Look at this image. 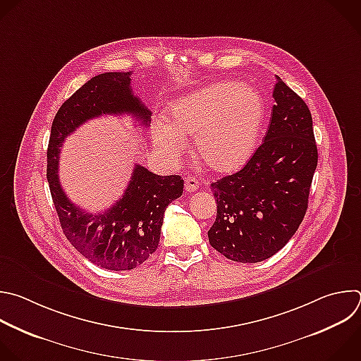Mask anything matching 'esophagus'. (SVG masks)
Masks as SVG:
<instances>
[{"instance_id": "1", "label": "esophagus", "mask_w": 361, "mask_h": 361, "mask_svg": "<svg viewBox=\"0 0 361 361\" xmlns=\"http://www.w3.org/2000/svg\"><path fill=\"white\" fill-rule=\"evenodd\" d=\"M198 187H200V183H198L197 178H194V177H187V178L184 180V188H185L187 192H194V191L198 190Z\"/></svg>"}]
</instances>
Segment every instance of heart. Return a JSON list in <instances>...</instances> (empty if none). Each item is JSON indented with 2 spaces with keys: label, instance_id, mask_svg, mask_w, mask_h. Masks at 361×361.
<instances>
[{
  "label": "heart",
  "instance_id": "b5f03b06",
  "mask_svg": "<svg viewBox=\"0 0 361 361\" xmlns=\"http://www.w3.org/2000/svg\"><path fill=\"white\" fill-rule=\"evenodd\" d=\"M265 117L261 94L239 82L212 83L176 99L167 111V123L154 129V146L177 159L183 137H195L200 163L214 174H232L254 156Z\"/></svg>",
  "mask_w": 361,
  "mask_h": 361
}]
</instances>
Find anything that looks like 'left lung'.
Listing matches in <instances>:
<instances>
[{"label":"left lung","mask_w":361,"mask_h":361,"mask_svg":"<svg viewBox=\"0 0 361 361\" xmlns=\"http://www.w3.org/2000/svg\"><path fill=\"white\" fill-rule=\"evenodd\" d=\"M264 143L244 169L211 184L216 218L209 244L225 258L255 264L282 250L307 209L317 166L309 107L279 76Z\"/></svg>","instance_id":"8db88e82"}]
</instances>
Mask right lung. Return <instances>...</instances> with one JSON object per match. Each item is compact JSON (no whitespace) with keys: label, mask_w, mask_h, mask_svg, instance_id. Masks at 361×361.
<instances>
[{"label":"right lung","mask_w":361,"mask_h":361,"mask_svg":"<svg viewBox=\"0 0 361 361\" xmlns=\"http://www.w3.org/2000/svg\"><path fill=\"white\" fill-rule=\"evenodd\" d=\"M132 72L93 76L59 107L48 145L47 178L62 231L92 264L109 271H130L146 262L160 243L164 211L183 194L180 176H157L136 164L122 198L103 212H86L65 194L58 177L62 143L80 125L103 114H132L145 128L150 113L133 94Z\"/></svg>","instance_id":"1"}]
</instances>
